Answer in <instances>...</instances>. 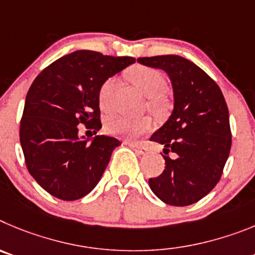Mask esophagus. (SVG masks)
<instances>
[{
	"label": "esophagus",
	"mask_w": 255,
	"mask_h": 255,
	"mask_svg": "<svg viewBox=\"0 0 255 255\" xmlns=\"http://www.w3.org/2000/svg\"><path fill=\"white\" fill-rule=\"evenodd\" d=\"M127 144L129 146L132 150L136 151L138 155H144L146 153V147L144 146H142V144H138V143H133V142H127Z\"/></svg>",
	"instance_id": "esophagus-1"
}]
</instances>
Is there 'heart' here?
<instances>
[{"label": "heart", "instance_id": "1", "mask_svg": "<svg viewBox=\"0 0 255 255\" xmlns=\"http://www.w3.org/2000/svg\"><path fill=\"white\" fill-rule=\"evenodd\" d=\"M128 81L141 94L147 98V108L152 113L162 114L169 107L167 98L164 95L165 82L160 71L146 66H134L126 72ZM116 88V80L108 79L103 82L99 90V105L103 112L111 111L112 91ZM152 129V121L148 117L130 119L123 116H113L107 119L105 130L109 134L125 138H137Z\"/></svg>", "mask_w": 255, "mask_h": 255}]
</instances>
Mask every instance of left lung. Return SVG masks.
<instances>
[{
	"label": "left lung",
	"instance_id": "8db88e82",
	"mask_svg": "<svg viewBox=\"0 0 255 255\" xmlns=\"http://www.w3.org/2000/svg\"><path fill=\"white\" fill-rule=\"evenodd\" d=\"M138 63L165 71L171 81L174 109L151 136L164 144L165 169L148 179L157 198L189 206L216 187L231 148L229 109L219 85L189 59L175 54L143 57ZM177 155L170 159L168 151Z\"/></svg>",
	"mask_w": 255,
	"mask_h": 255
}]
</instances>
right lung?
Instances as JSON below:
<instances>
[{
  "instance_id": "1",
  "label": "right lung",
  "mask_w": 255,
  "mask_h": 255,
  "mask_svg": "<svg viewBox=\"0 0 255 255\" xmlns=\"http://www.w3.org/2000/svg\"><path fill=\"white\" fill-rule=\"evenodd\" d=\"M132 63V57L76 50L54 61L31 84L20 143L30 175L53 197L75 201L99 183L121 142L104 134L80 137L77 126L82 123L95 133L102 128L100 86Z\"/></svg>"
}]
</instances>
